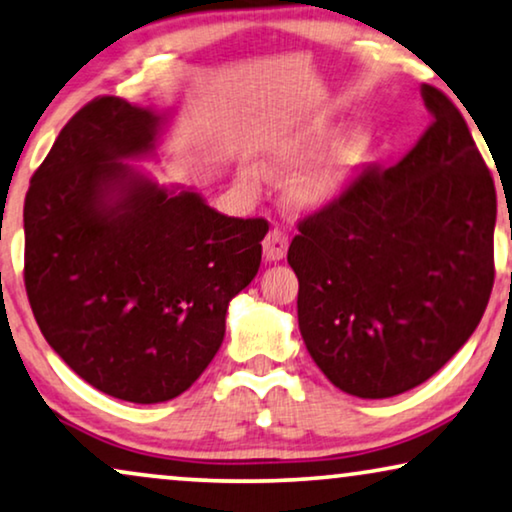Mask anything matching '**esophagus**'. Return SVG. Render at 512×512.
Returning <instances> with one entry per match:
<instances>
[{
    "instance_id": "1",
    "label": "esophagus",
    "mask_w": 512,
    "mask_h": 512,
    "mask_svg": "<svg viewBox=\"0 0 512 512\" xmlns=\"http://www.w3.org/2000/svg\"><path fill=\"white\" fill-rule=\"evenodd\" d=\"M288 236H285V231L281 229H271L267 238L262 241V248H264V257H267V262H281L285 257V252H288Z\"/></svg>"
}]
</instances>
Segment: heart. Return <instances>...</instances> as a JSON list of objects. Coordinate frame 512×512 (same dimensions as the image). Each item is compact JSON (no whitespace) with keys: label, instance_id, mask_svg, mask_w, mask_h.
Listing matches in <instances>:
<instances>
[{"label":"heart","instance_id":"obj_1","mask_svg":"<svg viewBox=\"0 0 512 512\" xmlns=\"http://www.w3.org/2000/svg\"><path fill=\"white\" fill-rule=\"evenodd\" d=\"M332 126L325 121H306L271 142L269 161L276 168H292L316 156L332 140ZM367 159V142L360 135L339 140L309 166L292 177L288 196L297 208L320 210L337 203L353 185Z\"/></svg>","mask_w":512,"mask_h":512}]
</instances>
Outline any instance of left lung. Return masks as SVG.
<instances>
[{"mask_svg":"<svg viewBox=\"0 0 512 512\" xmlns=\"http://www.w3.org/2000/svg\"><path fill=\"white\" fill-rule=\"evenodd\" d=\"M421 98L433 124L410 154L367 166L299 222L288 250L306 351L367 400L431 379L473 335L494 285V180L454 102L428 84Z\"/></svg>","mask_w":512,"mask_h":512,"instance_id":"8db88e82","label":"left lung"}]
</instances>
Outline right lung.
<instances>
[{
	"label": "right lung",
	"mask_w": 512,
	"mask_h": 512,
	"mask_svg": "<svg viewBox=\"0 0 512 512\" xmlns=\"http://www.w3.org/2000/svg\"><path fill=\"white\" fill-rule=\"evenodd\" d=\"M166 121L114 95L91 100L32 175L23 210L25 290L46 342L93 388L138 405L201 377L269 231L128 166L154 154Z\"/></svg>",
	"instance_id": "obj_1"
}]
</instances>
